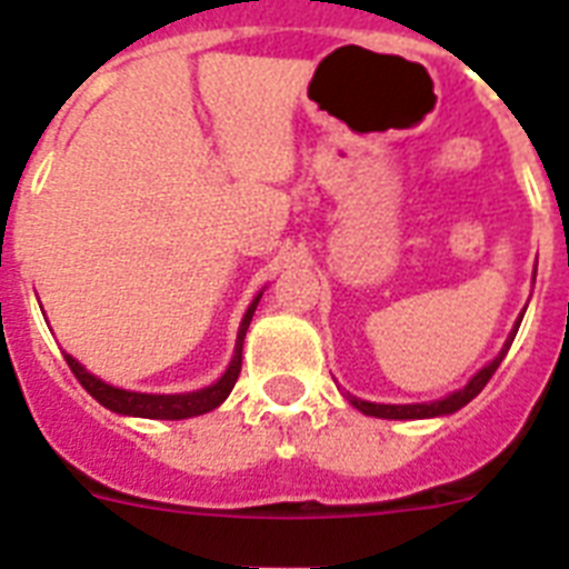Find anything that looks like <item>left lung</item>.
<instances>
[{
  "instance_id": "8db88e82",
  "label": "left lung",
  "mask_w": 569,
  "mask_h": 569,
  "mask_svg": "<svg viewBox=\"0 0 569 569\" xmlns=\"http://www.w3.org/2000/svg\"><path fill=\"white\" fill-rule=\"evenodd\" d=\"M520 321L522 316L517 319V325H513L511 337H508V342H505V348L499 351V357H496L493 363H487L485 369L478 375H472V380H469L467 387L458 389V392H451V396L440 398V401H428V405H372V401H360V398L348 396V401L360 410V413L366 416H378V419H431V416H449L455 413V410H460L463 405H469L472 398L481 392V389L487 387V380L493 378V372L499 369V363L505 360V355H508V348H511L513 337H517V330H520Z\"/></svg>"
}]
</instances>
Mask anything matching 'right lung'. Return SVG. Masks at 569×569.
<instances>
[{
  "instance_id": "1",
  "label": "right lung",
  "mask_w": 569,
  "mask_h": 569,
  "mask_svg": "<svg viewBox=\"0 0 569 569\" xmlns=\"http://www.w3.org/2000/svg\"><path fill=\"white\" fill-rule=\"evenodd\" d=\"M259 298L262 292L253 298V303L244 312V319H241L239 328V339H236V355H232L230 366H227V372L221 378L214 380L212 387L197 389V392H180V396H153V392H129V389H118L100 380L97 375H91L84 369L79 360H73L70 355H64L67 366H70V372L76 375V380L82 383L88 392H91L102 407H109L114 413L123 416H141V419H191V416L209 413L218 405H223V398L230 396L232 387H236V380H239L241 372V346H244V333L250 328V319H253V310H257Z\"/></svg>"
}]
</instances>
